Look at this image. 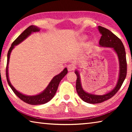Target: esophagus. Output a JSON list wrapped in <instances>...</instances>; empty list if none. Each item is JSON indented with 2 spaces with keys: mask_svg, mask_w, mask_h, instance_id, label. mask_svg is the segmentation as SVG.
I'll return each mask as SVG.
<instances>
[{
  "mask_svg": "<svg viewBox=\"0 0 132 132\" xmlns=\"http://www.w3.org/2000/svg\"><path fill=\"white\" fill-rule=\"evenodd\" d=\"M75 69V66L73 65V64H69L68 65V70L69 71H72Z\"/></svg>",
  "mask_w": 132,
  "mask_h": 132,
  "instance_id": "esophagus-1",
  "label": "esophagus"
}]
</instances>
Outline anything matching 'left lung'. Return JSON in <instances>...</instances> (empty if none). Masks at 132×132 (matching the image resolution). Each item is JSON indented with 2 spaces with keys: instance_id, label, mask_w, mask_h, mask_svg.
<instances>
[{
  "instance_id": "8db88e82",
  "label": "left lung",
  "mask_w": 132,
  "mask_h": 132,
  "mask_svg": "<svg viewBox=\"0 0 132 132\" xmlns=\"http://www.w3.org/2000/svg\"><path fill=\"white\" fill-rule=\"evenodd\" d=\"M98 29L102 35L99 42L100 46L112 48L115 52L117 53L119 64V72L117 83L113 90L104 95H95L88 93L84 90L81 85L79 71L78 70H75V73L77 76L76 85L77 93L82 101L89 104L101 103L112 97L121 87L123 82L126 78L127 73L126 52L121 40L108 29L102 27L101 26H98Z\"/></svg>"
}]
</instances>
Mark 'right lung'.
Masks as SVG:
<instances>
[{
	"mask_svg": "<svg viewBox=\"0 0 132 132\" xmlns=\"http://www.w3.org/2000/svg\"><path fill=\"white\" fill-rule=\"evenodd\" d=\"M40 31V28L35 26H30V27L24 30L21 34L18 37L15 41L13 42L11 47L7 53V66H6V78H7V82L10 88H12L13 92L20 99H21L22 101L25 102L26 103H27L30 105H41L44 104L52 100L53 97H54L56 92L57 90L58 86H59V82L61 81V80L65 76L67 73H68V69L66 68L63 69V70L62 71L59 75L55 76L53 77V79L51 80L50 83L46 87V88L45 90L42 91L38 94L34 95H25L24 94L19 92L17 91L14 87L12 86L10 81L9 77V63L10 56L12 52V50L14 49L15 46L19 44H20L21 42H23L24 40H25L27 38L30 36L32 33L39 32Z\"/></svg>",
	"mask_w": 132,
	"mask_h": 132,
	"instance_id": "right-lung-1",
	"label": "right lung"
}]
</instances>
